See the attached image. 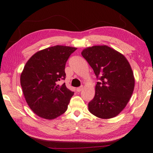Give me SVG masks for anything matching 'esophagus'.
<instances>
[{"label":"esophagus","mask_w":153,"mask_h":153,"mask_svg":"<svg viewBox=\"0 0 153 153\" xmlns=\"http://www.w3.org/2000/svg\"><path fill=\"white\" fill-rule=\"evenodd\" d=\"M82 89H83V86H80V87H79V88H76V91H78V92H80V91H81L82 90Z\"/></svg>","instance_id":"1"}]
</instances>
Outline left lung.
I'll use <instances>...</instances> for the list:
<instances>
[{
    "instance_id": "8db88e82",
    "label": "left lung",
    "mask_w": 153,
    "mask_h": 153,
    "mask_svg": "<svg viewBox=\"0 0 153 153\" xmlns=\"http://www.w3.org/2000/svg\"><path fill=\"white\" fill-rule=\"evenodd\" d=\"M81 54L101 80L97 82L94 99L88 103L89 111L103 119L117 116L126 106L135 86L128 61L106 45L88 47Z\"/></svg>"
}]
</instances>
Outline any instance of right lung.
<instances>
[{
	"label": "right lung",
	"mask_w": 153,
	"mask_h": 153,
	"mask_svg": "<svg viewBox=\"0 0 153 153\" xmlns=\"http://www.w3.org/2000/svg\"><path fill=\"white\" fill-rule=\"evenodd\" d=\"M77 48L56 45L40 50L30 57L20 76L26 102L37 116L52 120L63 114L74 92L65 84V64Z\"/></svg>",
	"instance_id": "add662e5"
}]
</instances>
